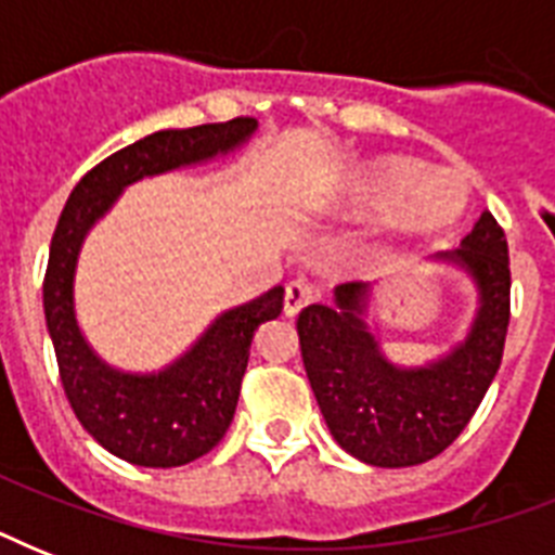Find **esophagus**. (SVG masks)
Wrapping results in <instances>:
<instances>
[{
  "instance_id": "obj_1",
  "label": "esophagus",
  "mask_w": 555,
  "mask_h": 555,
  "mask_svg": "<svg viewBox=\"0 0 555 555\" xmlns=\"http://www.w3.org/2000/svg\"><path fill=\"white\" fill-rule=\"evenodd\" d=\"M313 299H317V291H313V285H308L305 279H294V282L285 287V317H291V320H294L296 313L302 311V308H308Z\"/></svg>"
}]
</instances>
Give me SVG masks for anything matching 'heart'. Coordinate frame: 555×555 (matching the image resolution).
<instances>
[{"label":"heart","mask_w":555,"mask_h":555,"mask_svg":"<svg viewBox=\"0 0 555 555\" xmlns=\"http://www.w3.org/2000/svg\"><path fill=\"white\" fill-rule=\"evenodd\" d=\"M357 190L363 198L383 204V201H400L395 227L403 233H438L447 230L461 218L466 209V184L449 169L426 172L421 164L405 158H379L371 160L360 172Z\"/></svg>","instance_id":"heart-1"}]
</instances>
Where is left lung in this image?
Listing matches in <instances>:
<instances>
[{
	"instance_id": "1",
	"label": "left lung",
	"mask_w": 555,
	"mask_h": 555,
	"mask_svg": "<svg viewBox=\"0 0 555 555\" xmlns=\"http://www.w3.org/2000/svg\"><path fill=\"white\" fill-rule=\"evenodd\" d=\"M447 264L475 287L464 337L426 363L400 365L383 351L369 282L334 287V305H308L296 331L320 412L339 447L371 466H414L440 455L464 431L499 374L509 325L507 238L490 209Z\"/></svg>"
}]
</instances>
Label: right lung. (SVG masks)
<instances>
[{"label":"right lung","mask_w":555,"mask_h":555,"mask_svg":"<svg viewBox=\"0 0 555 555\" xmlns=\"http://www.w3.org/2000/svg\"><path fill=\"white\" fill-rule=\"evenodd\" d=\"M259 124L235 117L227 124L160 129L91 169L65 201L48 253L42 308L60 379L77 421L100 447L129 464L184 466L224 438L238 403L256 331L276 320L285 305L279 285L259 299L221 311L184 354L158 371H126L91 348L77 320L74 282L82 244L100 218L112 212L126 186L176 169L204 167L253 141Z\"/></svg>","instance_id":"right-lung-1"}]
</instances>
